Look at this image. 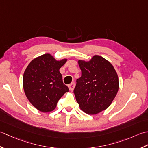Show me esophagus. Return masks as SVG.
I'll use <instances>...</instances> for the list:
<instances>
[{
  "mask_svg": "<svg viewBox=\"0 0 148 148\" xmlns=\"http://www.w3.org/2000/svg\"><path fill=\"white\" fill-rule=\"evenodd\" d=\"M75 87V84L74 82L71 83L70 85H68V88L70 89V91H71L74 89Z\"/></svg>",
  "mask_w": 148,
  "mask_h": 148,
  "instance_id": "obj_1",
  "label": "esophagus"
}]
</instances>
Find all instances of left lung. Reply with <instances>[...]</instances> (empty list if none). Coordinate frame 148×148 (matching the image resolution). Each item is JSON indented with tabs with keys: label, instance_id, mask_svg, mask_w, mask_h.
<instances>
[{
	"label": "left lung",
	"instance_id": "8db88e82",
	"mask_svg": "<svg viewBox=\"0 0 148 148\" xmlns=\"http://www.w3.org/2000/svg\"><path fill=\"white\" fill-rule=\"evenodd\" d=\"M82 76L77 80L74 94L80 109L90 115L110 106L119 90V78L111 63L100 56L88 61L79 59Z\"/></svg>",
	"mask_w": 148,
	"mask_h": 148
}]
</instances>
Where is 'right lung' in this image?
Returning a JSON list of instances; mask_svg holds the SVG:
<instances>
[{"instance_id":"add662e5","label":"right lung","mask_w":148,"mask_h":148,"mask_svg":"<svg viewBox=\"0 0 148 148\" xmlns=\"http://www.w3.org/2000/svg\"><path fill=\"white\" fill-rule=\"evenodd\" d=\"M67 60L57 61L50 53H45L32 60L24 71L23 87L26 97L41 112H52L59 99L69 91L59 71Z\"/></svg>"}]
</instances>
